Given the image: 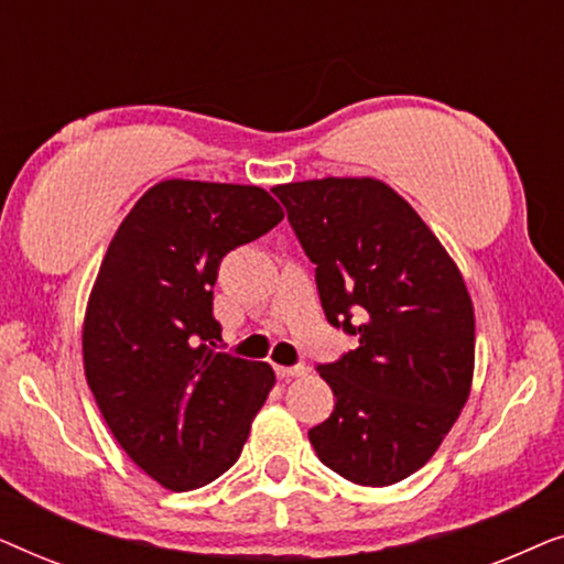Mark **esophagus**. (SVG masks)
Instances as JSON below:
<instances>
[{"mask_svg":"<svg viewBox=\"0 0 564 564\" xmlns=\"http://www.w3.org/2000/svg\"><path fill=\"white\" fill-rule=\"evenodd\" d=\"M274 372L282 377V380H292V377H303L305 375V367L303 365H295V367H282L276 365Z\"/></svg>","mask_w":564,"mask_h":564,"instance_id":"obj_1","label":"esophagus"}]
</instances>
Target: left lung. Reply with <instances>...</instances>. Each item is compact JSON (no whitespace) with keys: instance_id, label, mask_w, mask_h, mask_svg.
<instances>
[{"instance_id":"left-lung-1","label":"left lung","mask_w":564,"mask_h":564,"mask_svg":"<svg viewBox=\"0 0 564 564\" xmlns=\"http://www.w3.org/2000/svg\"><path fill=\"white\" fill-rule=\"evenodd\" d=\"M272 192L315 264L328 323L359 338L318 367L336 405L307 438L346 480H405L434 457L473 388L465 280L419 213L380 180L326 176Z\"/></svg>"}]
</instances>
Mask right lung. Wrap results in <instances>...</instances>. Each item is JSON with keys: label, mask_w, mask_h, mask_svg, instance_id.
Segmentation results:
<instances>
[{"label": "right lung", "mask_w": 564, "mask_h": 564, "mask_svg": "<svg viewBox=\"0 0 564 564\" xmlns=\"http://www.w3.org/2000/svg\"><path fill=\"white\" fill-rule=\"evenodd\" d=\"M284 218L253 184H153L110 241L84 315V375L130 459L169 490L213 482L274 388L267 361L218 351L213 284L228 251Z\"/></svg>", "instance_id": "right-lung-1"}]
</instances>
